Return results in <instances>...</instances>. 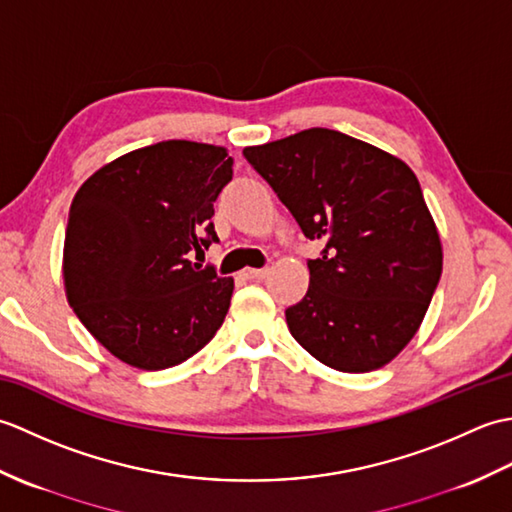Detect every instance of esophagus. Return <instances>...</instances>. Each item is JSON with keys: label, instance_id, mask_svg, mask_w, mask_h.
I'll return each instance as SVG.
<instances>
[{"label": "esophagus", "instance_id": "1", "mask_svg": "<svg viewBox=\"0 0 512 512\" xmlns=\"http://www.w3.org/2000/svg\"><path fill=\"white\" fill-rule=\"evenodd\" d=\"M268 270L266 268H244L246 279H264Z\"/></svg>", "mask_w": 512, "mask_h": 512}]
</instances>
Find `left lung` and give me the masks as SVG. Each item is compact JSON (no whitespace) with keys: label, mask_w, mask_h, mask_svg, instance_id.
Wrapping results in <instances>:
<instances>
[{"label":"left lung","mask_w":512,"mask_h":512,"mask_svg":"<svg viewBox=\"0 0 512 512\" xmlns=\"http://www.w3.org/2000/svg\"><path fill=\"white\" fill-rule=\"evenodd\" d=\"M301 231L325 244L286 310L295 341L347 374L383 367L420 330L442 275V242L416 173L398 156L312 127L244 149Z\"/></svg>","instance_id":"obj_1"}]
</instances>
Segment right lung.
Segmentation results:
<instances>
[{"instance_id": "obj_1", "label": "right lung", "mask_w": 512, "mask_h": 512, "mask_svg": "<svg viewBox=\"0 0 512 512\" xmlns=\"http://www.w3.org/2000/svg\"><path fill=\"white\" fill-rule=\"evenodd\" d=\"M233 178L226 147L165 140L107 162L76 191L63 242L65 299L107 352L158 372L222 328L233 277L189 253L215 242L213 204Z\"/></svg>"}]
</instances>
